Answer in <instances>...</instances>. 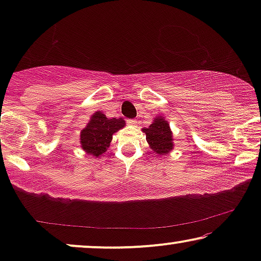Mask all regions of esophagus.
I'll list each match as a JSON object with an SVG mask.
<instances>
[{"mask_svg":"<svg viewBox=\"0 0 261 261\" xmlns=\"http://www.w3.org/2000/svg\"><path fill=\"white\" fill-rule=\"evenodd\" d=\"M127 123L128 124H130V126H137L138 124V121H135V120H127Z\"/></svg>","mask_w":261,"mask_h":261,"instance_id":"obj_1","label":"esophagus"}]
</instances>
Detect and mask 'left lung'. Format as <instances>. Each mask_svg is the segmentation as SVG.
I'll list each match as a JSON object with an SVG mask.
<instances>
[{
	"label": "left lung",
	"instance_id": "left-lung-1",
	"mask_svg": "<svg viewBox=\"0 0 261 261\" xmlns=\"http://www.w3.org/2000/svg\"><path fill=\"white\" fill-rule=\"evenodd\" d=\"M142 132L146 134V140L156 154L163 155L173 148L172 133L169 123L162 117H155L154 122L148 128H144Z\"/></svg>",
	"mask_w": 261,
	"mask_h": 261
}]
</instances>
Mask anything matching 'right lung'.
I'll return each mask as SVG.
<instances>
[{"label": "right lung", "instance_id": "right-lung-1", "mask_svg": "<svg viewBox=\"0 0 261 261\" xmlns=\"http://www.w3.org/2000/svg\"><path fill=\"white\" fill-rule=\"evenodd\" d=\"M124 123L122 119H108L105 114L96 112L81 133L82 148L95 156L103 154L109 147L113 134L121 129Z\"/></svg>", "mask_w": 261, "mask_h": 261}]
</instances>
